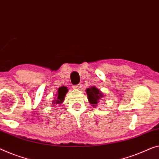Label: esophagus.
Here are the masks:
<instances>
[{"mask_svg": "<svg viewBox=\"0 0 159 159\" xmlns=\"http://www.w3.org/2000/svg\"><path fill=\"white\" fill-rule=\"evenodd\" d=\"M73 88L75 90H80L81 89V86H80V84H78V85H75V86H73Z\"/></svg>", "mask_w": 159, "mask_h": 159, "instance_id": "obj_1", "label": "esophagus"}]
</instances>
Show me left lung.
<instances>
[{"label": "left lung", "instance_id": "left-lung-1", "mask_svg": "<svg viewBox=\"0 0 159 159\" xmlns=\"http://www.w3.org/2000/svg\"><path fill=\"white\" fill-rule=\"evenodd\" d=\"M87 98L89 99V102L91 104L92 106L96 107L98 106L99 100L101 98H103V93L96 86H91L88 88L86 90Z\"/></svg>", "mask_w": 159, "mask_h": 159}]
</instances>
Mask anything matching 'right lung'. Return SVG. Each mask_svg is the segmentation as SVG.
<instances>
[{"label":"right lung","instance_id":"obj_1","mask_svg":"<svg viewBox=\"0 0 159 159\" xmlns=\"http://www.w3.org/2000/svg\"><path fill=\"white\" fill-rule=\"evenodd\" d=\"M68 91V89L66 86H61L58 88V93L56 94V98L52 101L53 105H61L64 101V98Z\"/></svg>","mask_w":159,"mask_h":159}]
</instances>
